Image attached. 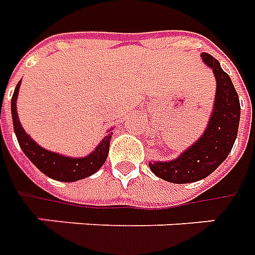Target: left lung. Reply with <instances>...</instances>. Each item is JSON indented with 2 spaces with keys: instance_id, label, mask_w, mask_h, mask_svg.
I'll list each match as a JSON object with an SVG mask.
<instances>
[{
  "instance_id": "1",
  "label": "left lung",
  "mask_w": 255,
  "mask_h": 255,
  "mask_svg": "<svg viewBox=\"0 0 255 255\" xmlns=\"http://www.w3.org/2000/svg\"><path fill=\"white\" fill-rule=\"evenodd\" d=\"M200 57L213 70L217 81L214 107L205 133L173 160L149 162L155 176L174 184L199 181L211 174L227 159L239 129V96L232 81L217 59L209 53H202Z\"/></svg>"
}]
</instances>
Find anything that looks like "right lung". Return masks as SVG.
Instances as JSON below:
<instances>
[{"label": "right lung", "mask_w": 255, "mask_h": 255, "mask_svg": "<svg viewBox=\"0 0 255 255\" xmlns=\"http://www.w3.org/2000/svg\"><path fill=\"white\" fill-rule=\"evenodd\" d=\"M20 84L21 81L17 84L15 92H13L10 108H12V119H13V130H15L21 151L26 153L27 158L31 160L44 174L53 180H57V181H78L85 177L95 174L107 159L113 130L110 129L107 131V134L104 136L100 144L93 149V152H90L89 155L82 156V158H70L66 155L45 149L27 134L19 121V115H17V110H16V100H17Z\"/></svg>", "instance_id": "add662e5"}]
</instances>
